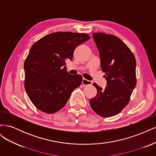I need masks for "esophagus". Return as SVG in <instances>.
<instances>
[{
    "label": "esophagus",
    "instance_id": "obj_1",
    "mask_svg": "<svg viewBox=\"0 0 156 156\" xmlns=\"http://www.w3.org/2000/svg\"><path fill=\"white\" fill-rule=\"evenodd\" d=\"M82 84L84 86H89V85H92V82L90 81H88V80H87L86 79H83V81H82Z\"/></svg>",
    "mask_w": 156,
    "mask_h": 156
}]
</instances>
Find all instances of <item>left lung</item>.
I'll return each instance as SVG.
<instances>
[{"instance_id":"left-lung-1","label":"left lung","mask_w":156,"mask_h":156,"mask_svg":"<svg viewBox=\"0 0 156 156\" xmlns=\"http://www.w3.org/2000/svg\"><path fill=\"white\" fill-rule=\"evenodd\" d=\"M92 36L107 86L102 88L93 84L97 94L90 99V104L98 115L110 117L119 114L129 101L136 84V60L129 48L118 37L103 32L93 33Z\"/></svg>"}]
</instances>
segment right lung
Here are the masks:
<instances>
[{"label": "right lung", "instance_id": "add662e5", "mask_svg": "<svg viewBox=\"0 0 156 156\" xmlns=\"http://www.w3.org/2000/svg\"><path fill=\"white\" fill-rule=\"evenodd\" d=\"M89 39L84 33L58 32L32 46L24 63L25 88L37 108L49 114L60 111L81 85L82 76L68 73L66 60H72L75 49Z\"/></svg>", "mask_w": 156, "mask_h": 156}]
</instances>
